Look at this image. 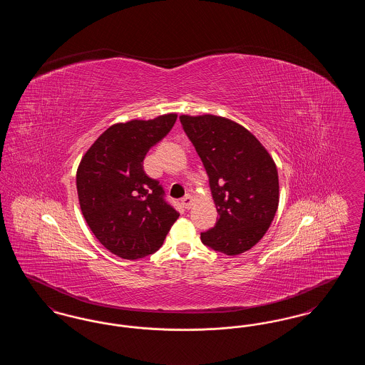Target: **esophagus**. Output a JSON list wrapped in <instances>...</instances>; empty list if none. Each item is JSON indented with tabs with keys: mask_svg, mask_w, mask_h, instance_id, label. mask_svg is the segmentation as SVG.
<instances>
[{
	"mask_svg": "<svg viewBox=\"0 0 365 365\" xmlns=\"http://www.w3.org/2000/svg\"><path fill=\"white\" fill-rule=\"evenodd\" d=\"M182 205H183V208L190 209L192 207V202H194V200H192V195L191 194H186L182 200Z\"/></svg>",
	"mask_w": 365,
	"mask_h": 365,
	"instance_id": "1",
	"label": "esophagus"
}]
</instances>
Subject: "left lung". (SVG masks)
<instances>
[{"label":"left lung","mask_w":365,"mask_h":365,"mask_svg":"<svg viewBox=\"0 0 365 365\" xmlns=\"http://www.w3.org/2000/svg\"><path fill=\"white\" fill-rule=\"evenodd\" d=\"M179 119L205 167L219 213L216 225L201 232V241L227 256L249 250L264 237L278 209L272 157L252 133L226 118Z\"/></svg>","instance_id":"1"}]
</instances>
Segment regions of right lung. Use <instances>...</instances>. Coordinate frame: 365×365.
Instances as JSON below:
<instances>
[{"mask_svg": "<svg viewBox=\"0 0 365 365\" xmlns=\"http://www.w3.org/2000/svg\"><path fill=\"white\" fill-rule=\"evenodd\" d=\"M176 113L110 125L82 158L76 189L86 223L113 255L137 260L153 255L179 217L160 182L143 171L149 149L164 138Z\"/></svg>", "mask_w": 365, "mask_h": 365, "instance_id": "add662e5", "label": "right lung"}]
</instances>
